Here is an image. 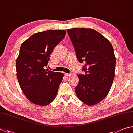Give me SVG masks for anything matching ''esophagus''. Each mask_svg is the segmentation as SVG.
Masks as SVG:
<instances>
[{"label":"esophagus","instance_id":"34e87169","mask_svg":"<svg viewBox=\"0 0 133 133\" xmlns=\"http://www.w3.org/2000/svg\"><path fill=\"white\" fill-rule=\"evenodd\" d=\"M64 75H65V76H71V74L65 73Z\"/></svg>","mask_w":133,"mask_h":133}]
</instances>
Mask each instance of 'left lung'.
Segmentation results:
<instances>
[{"label": "left lung", "mask_w": 133, "mask_h": 133, "mask_svg": "<svg viewBox=\"0 0 133 133\" xmlns=\"http://www.w3.org/2000/svg\"><path fill=\"white\" fill-rule=\"evenodd\" d=\"M68 36L85 75H77V97L93 106L108 95L115 78L116 59L110 42L96 30L87 28L68 29Z\"/></svg>", "instance_id": "obj_1"}]
</instances>
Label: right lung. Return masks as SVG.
<instances>
[{"instance_id": "right-lung-1", "label": "right lung", "mask_w": 133, "mask_h": 133, "mask_svg": "<svg viewBox=\"0 0 133 133\" xmlns=\"http://www.w3.org/2000/svg\"><path fill=\"white\" fill-rule=\"evenodd\" d=\"M65 35L62 30L37 32L21 45L16 75L23 94L32 103L46 106L55 98L64 74L45 68L53 50Z\"/></svg>"}]
</instances>
